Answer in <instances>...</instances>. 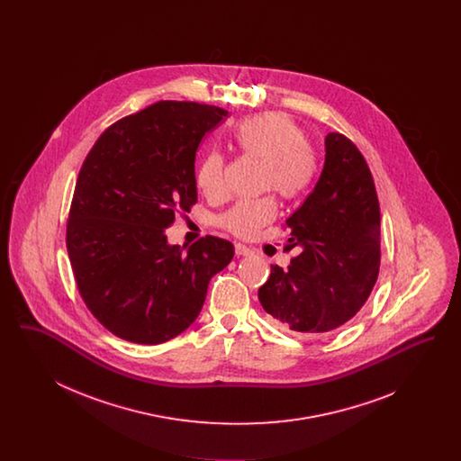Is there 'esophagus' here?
Wrapping results in <instances>:
<instances>
[{"label": "esophagus", "mask_w": 461, "mask_h": 461, "mask_svg": "<svg viewBox=\"0 0 461 461\" xmlns=\"http://www.w3.org/2000/svg\"><path fill=\"white\" fill-rule=\"evenodd\" d=\"M235 254L239 256V258H249V256H252L254 254V250L250 249V247H247V245H243V243H235Z\"/></svg>", "instance_id": "esophagus-1"}]
</instances>
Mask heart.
Masks as SVG:
<instances>
[{
    "instance_id": "b5f03b06",
    "label": "heart",
    "mask_w": 461,
    "mask_h": 461,
    "mask_svg": "<svg viewBox=\"0 0 461 461\" xmlns=\"http://www.w3.org/2000/svg\"><path fill=\"white\" fill-rule=\"evenodd\" d=\"M235 140L245 154L266 160L264 188L282 197L303 195L318 173V157L306 141L304 130L285 112H264L249 117L235 130ZM200 190L207 197L224 192V157L209 152L197 171ZM275 218L269 198L241 200L220 218L221 226L241 239H250Z\"/></svg>"
}]
</instances>
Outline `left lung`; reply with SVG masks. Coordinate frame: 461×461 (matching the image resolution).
Here are the masks:
<instances>
[{"instance_id": "8db88e82", "label": "left lung", "mask_w": 461, "mask_h": 461, "mask_svg": "<svg viewBox=\"0 0 461 461\" xmlns=\"http://www.w3.org/2000/svg\"><path fill=\"white\" fill-rule=\"evenodd\" d=\"M288 269L271 266L259 301L278 329L327 333L365 306L380 267V205L370 167L351 140L325 136V164L304 203L286 220Z\"/></svg>"}]
</instances>
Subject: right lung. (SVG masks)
I'll list each match as a JSON object with an SVG mask.
<instances>
[{"label": "right lung", "instance_id": "right-lung-1", "mask_svg": "<svg viewBox=\"0 0 461 461\" xmlns=\"http://www.w3.org/2000/svg\"><path fill=\"white\" fill-rule=\"evenodd\" d=\"M228 110L157 102L112 124L76 183L67 252L79 294L113 335L160 344L183 333L211 278L233 259L218 237L171 245L166 230L197 202L195 155Z\"/></svg>", "mask_w": 461, "mask_h": 461}]
</instances>
